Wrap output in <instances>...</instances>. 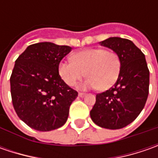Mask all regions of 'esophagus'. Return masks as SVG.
Segmentation results:
<instances>
[{
    "mask_svg": "<svg viewBox=\"0 0 158 158\" xmlns=\"http://www.w3.org/2000/svg\"><path fill=\"white\" fill-rule=\"evenodd\" d=\"M78 96H79L80 98H83V97L85 96V94H84V93H79V94H78Z\"/></svg>",
    "mask_w": 158,
    "mask_h": 158,
    "instance_id": "obj_1",
    "label": "esophagus"
}]
</instances>
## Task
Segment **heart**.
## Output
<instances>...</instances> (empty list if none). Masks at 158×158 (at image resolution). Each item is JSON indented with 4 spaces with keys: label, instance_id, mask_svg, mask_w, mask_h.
Returning a JSON list of instances; mask_svg holds the SVG:
<instances>
[{
    "label": "heart",
    "instance_id": "1",
    "mask_svg": "<svg viewBox=\"0 0 158 158\" xmlns=\"http://www.w3.org/2000/svg\"><path fill=\"white\" fill-rule=\"evenodd\" d=\"M72 61L59 65V74L69 86L83 76L89 77L78 85L80 89L98 88L106 90L116 82L120 72V60L116 52L102 48H89L72 55Z\"/></svg>",
    "mask_w": 158,
    "mask_h": 158
}]
</instances>
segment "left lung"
Listing matches in <instances>:
<instances>
[{
    "label": "left lung",
    "instance_id": "left-lung-1",
    "mask_svg": "<svg viewBox=\"0 0 158 158\" xmlns=\"http://www.w3.org/2000/svg\"><path fill=\"white\" fill-rule=\"evenodd\" d=\"M99 44L118 54L120 72L112 88L97 94L89 114L101 127L119 129L132 123L143 111L149 95V71L145 55L131 40L112 37Z\"/></svg>",
    "mask_w": 158,
    "mask_h": 158
}]
</instances>
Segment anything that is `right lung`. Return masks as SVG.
Wrapping results in <instances>:
<instances>
[{
	"label": "right lung",
	"mask_w": 158,
	"mask_h": 158,
	"mask_svg": "<svg viewBox=\"0 0 158 158\" xmlns=\"http://www.w3.org/2000/svg\"><path fill=\"white\" fill-rule=\"evenodd\" d=\"M73 48L41 42L29 46L15 60L10 77L16 114L30 127L46 132L62 127L77 97L59 75L60 60Z\"/></svg>",
	"instance_id": "add662e5"
}]
</instances>
